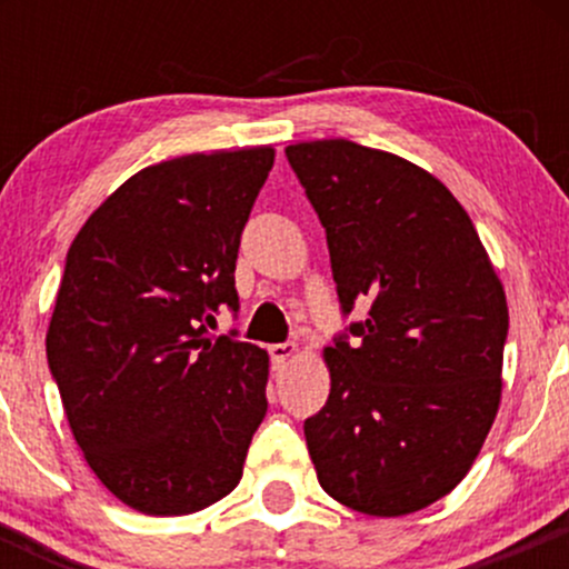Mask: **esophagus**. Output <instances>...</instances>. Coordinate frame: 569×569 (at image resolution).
<instances>
[{
	"label": "esophagus",
	"mask_w": 569,
	"mask_h": 569,
	"mask_svg": "<svg viewBox=\"0 0 569 569\" xmlns=\"http://www.w3.org/2000/svg\"><path fill=\"white\" fill-rule=\"evenodd\" d=\"M267 352H270L272 369H280V367H286V363H289L293 356H297V345H293V342H278V345H270Z\"/></svg>",
	"instance_id": "34e87169"
}]
</instances>
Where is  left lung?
<instances>
[{"mask_svg": "<svg viewBox=\"0 0 569 569\" xmlns=\"http://www.w3.org/2000/svg\"><path fill=\"white\" fill-rule=\"evenodd\" d=\"M329 243L342 316L331 390L305 420L318 481L342 506L403 516L466 479L502 390L508 305L455 194L415 162L356 141L286 147Z\"/></svg>", "mask_w": 569, "mask_h": 569, "instance_id": "left-lung-1", "label": "left lung"}]
</instances>
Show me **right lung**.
Masks as SVG:
<instances>
[{"label": "right lung", "mask_w": 569, "mask_h": 569, "mask_svg": "<svg viewBox=\"0 0 569 569\" xmlns=\"http://www.w3.org/2000/svg\"><path fill=\"white\" fill-rule=\"evenodd\" d=\"M272 160L253 147L143 168L67 253L50 375L88 466L141 513L230 495L267 415V352L208 326L240 307V234Z\"/></svg>", "instance_id": "add662e5"}]
</instances>
